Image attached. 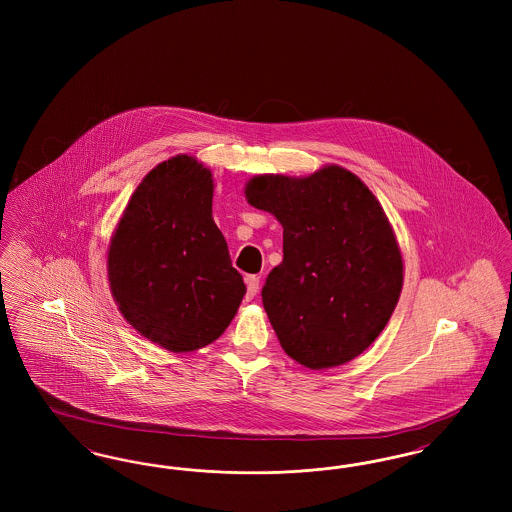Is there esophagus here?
Wrapping results in <instances>:
<instances>
[{"instance_id": "esophagus-1", "label": "esophagus", "mask_w": 512, "mask_h": 512, "mask_svg": "<svg viewBox=\"0 0 512 512\" xmlns=\"http://www.w3.org/2000/svg\"><path fill=\"white\" fill-rule=\"evenodd\" d=\"M259 276H247L245 278V284H247V293H245V297L247 299H253L257 292H259Z\"/></svg>"}]
</instances>
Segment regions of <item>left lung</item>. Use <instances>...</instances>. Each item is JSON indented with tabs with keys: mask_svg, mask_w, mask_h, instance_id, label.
Listing matches in <instances>:
<instances>
[{
	"mask_svg": "<svg viewBox=\"0 0 512 512\" xmlns=\"http://www.w3.org/2000/svg\"><path fill=\"white\" fill-rule=\"evenodd\" d=\"M244 194L284 228V259L261 293L282 349L311 370L359 357L403 290L401 249L380 201L340 165L257 174Z\"/></svg>",
	"mask_w": 512,
	"mask_h": 512,
	"instance_id": "1",
	"label": "left lung"
}]
</instances>
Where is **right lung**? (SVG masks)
Returning <instances> with one entry per match:
<instances>
[{"label":"right lung","instance_id":"1","mask_svg":"<svg viewBox=\"0 0 512 512\" xmlns=\"http://www.w3.org/2000/svg\"><path fill=\"white\" fill-rule=\"evenodd\" d=\"M213 174L176 155L138 184L107 249V276L124 320L171 353L219 338L245 295L213 220Z\"/></svg>","mask_w":512,"mask_h":512}]
</instances>
